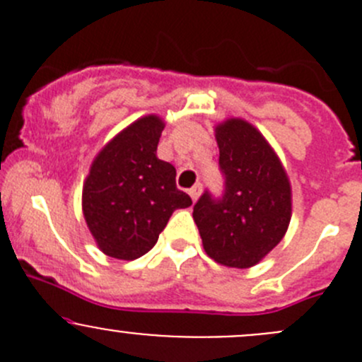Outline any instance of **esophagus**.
Returning <instances> with one entry per match:
<instances>
[{"label":"esophagus","instance_id":"34e87169","mask_svg":"<svg viewBox=\"0 0 362 362\" xmlns=\"http://www.w3.org/2000/svg\"><path fill=\"white\" fill-rule=\"evenodd\" d=\"M199 194H202V184H196L189 189V196L192 198V202H196L199 198Z\"/></svg>","mask_w":362,"mask_h":362}]
</instances>
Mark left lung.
Returning a JSON list of instances; mask_svg holds the SVG:
<instances>
[{"label":"left lung","mask_w":362,"mask_h":362,"mask_svg":"<svg viewBox=\"0 0 362 362\" xmlns=\"http://www.w3.org/2000/svg\"><path fill=\"white\" fill-rule=\"evenodd\" d=\"M224 191L194 204L204 252L229 268H250L280 243L291 222V185L261 133L242 119L217 126Z\"/></svg>","instance_id":"left-lung-1"}]
</instances>
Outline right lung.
Wrapping results in <instances>:
<instances>
[{
	"label": "right lung",
	"instance_id": "right-lung-1",
	"mask_svg": "<svg viewBox=\"0 0 362 362\" xmlns=\"http://www.w3.org/2000/svg\"><path fill=\"white\" fill-rule=\"evenodd\" d=\"M163 129L156 115L133 122L98 154L86 178L83 217L110 257L133 261L147 254L171 214L192 204L177 189L173 164L158 158Z\"/></svg>",
	"mask_w": 362,
	"mask_h": 362
}]
</instances>
